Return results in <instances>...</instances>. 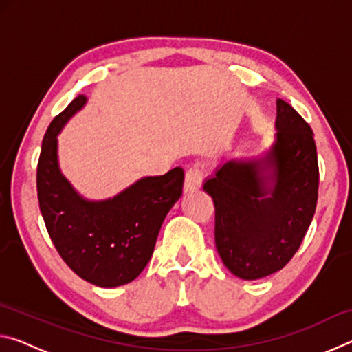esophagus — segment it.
Returning a JSON list of instances; mask_svg holds the SVG:
<instances>
[{"label":"esophagus","mask_w":352,"mask_h":352,"mask_svg":"<svg viewBox=\"0 0 352 352\" xmlns=\"http://www.w3.org/2000/svg\"><path fill=\"white\" fill-rule=\"evenodd\" d=\"M201 180H204V172H201L200 166H190L186 170V177H184V190L186 192H192V190L199 189L201 186Z\"/></svg>","instance_id":"1"}]
</instances>
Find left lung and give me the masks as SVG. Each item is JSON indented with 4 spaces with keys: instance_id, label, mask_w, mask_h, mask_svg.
Returning a JSON list of instances; mask_svg holds the SVG:
<instances>
[{
    "instance_id": "obj_1",
    "label": "left lung",
    "mask_w": 352,
    "mask_h": 352,
    "mask_svg": "<svg viewBox=\"0 0 352 352\" xmlns=\"http://www.w3.org/2000/svg\"><path fill=\"white\" fill-rule=\"evenodd\" d=\"M276 140L259 160H231L204 184L216 208L217 252L233 275L259 279L281 270L300 248L318 200L314 132L276 100Z\"/></svg>"
}]
</instances>
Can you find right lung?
<instances>
[{"label": "right lung", "mask_w": 352, "mask_h": 352, "mask_svg": "<svg viewBox=\"0 0 352 352\" xmlns=\"http://www.w3.org/2000/svg\"><path fill=\"white\" fill-rule=\"evenodd\" d=\"M87 102L77 96L47 127L37 166L41 216L58 254L76 275L99 287L127 284L144 270L166 214L182 197L184 172L144 177L113 199L90 201L57 162V135Z\"/></svg>", "instance_id": "obj_1"}]
</instances>
